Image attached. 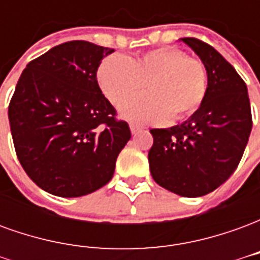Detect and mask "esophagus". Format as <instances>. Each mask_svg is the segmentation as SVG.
<instances>
[{
    "label": "esophagus",
    "mask_w": 260,
    "mask_h": 260,
    "mask_svg": "<svg viewBox=\"0 0 260 260\" xmlns=\"http://www.w3.org/2000/svg\"><path fill=\"white\" fill-rule=\"evenodd\" d=\"M129 128H131V132H132L134 135H135V134H138V132H141V131L145 129L143 126H141V125H136V124H131Z\"/></svg>",
    "instance_id": "1"
}]
</instances>
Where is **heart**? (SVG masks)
Masks as SVG:
<instances>
[{
	"mask_svg": "<svg viewBox=\"0 0 260 260\" xmlns=\"http://www.w3.org/2000/svg\"><path fill=\"white\" fill-rule=\"evenodd\" d=\"M97 82L110 102L119 106L146 87L150 93L121 107L136 122L180 119L193 113L206 94L207 75L201 61L174 47H158L135 57L110 55L97 68Z\"/></svg>",
	"mask_w": 260,
	"mask_h": 260,
	"instance_id": "heart-1",
	"label": "heart"
}]
</instances>
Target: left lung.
Instances as JSON below:
<instances>
[{
  "mask_svg": "<svg viewBox=\"0 0 260 260\" xmlns=\"http://www.w3.org/2000/svg\"><path fill=\"white\" fill-rule=\"evenodd\" d=\"M181 42L206 68V94L181 125L150 129L149 167L167 191L198 198L214 191L238 167L252 129L251 104L245 82L221 54L193 37Z\"/></svg>",
  "mask_w": 260,
  "mask_h": 260,
  "instance_id": "8db88e82",
  "label": "left lung"
}]
</instances>
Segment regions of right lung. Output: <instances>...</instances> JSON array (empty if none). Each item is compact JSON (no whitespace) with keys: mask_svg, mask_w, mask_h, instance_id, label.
Listing matches in <instances>:
<instances>
[{"mask_svg":"<svg viewBox=\"0 0 260 260\" xmlns=\"http://www.w3.org/2000/svg\"><path fill=\"white\" fill-rule=\"evenodd\" d=\"M113 48L75 40L30 61L8 108L16 156L48 193L78 198L113 178L131 139L125 121L97 83V68Z\"/></svg>","mask_w":260,"mask_h":260,"instance_id":"add662e5","label":"right lung"}]
</instances>
